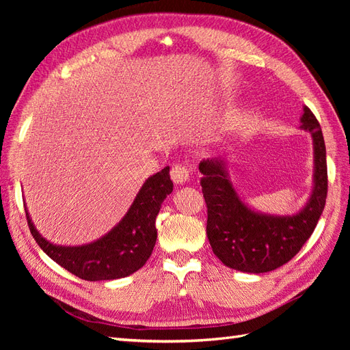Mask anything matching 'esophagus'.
<instances>
[{
    "instance_id": "obj_1",
    "label": "esophagus",
    "mask_w": 350,
    "mask_h": 350,
    "mask_svg": "<svg viewBox=\"0 0 350 350\" xmlns=\"http://www.w3.org/2000/svg\"><path fill=\"white\" fill-rule=\"evenodd\" d=\"M189 176V171L187 169V166L178 163L174 165L171 169V179L175 184H184Z\"/></svg>"
}]
</instances>
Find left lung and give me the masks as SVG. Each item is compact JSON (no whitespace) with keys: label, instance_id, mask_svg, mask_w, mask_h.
Masks as SVG:
<instances>
[{"label":"left lung","instance_id":"left-lung-1","mask_svg":"<svg viewBox=\"0 0 350 350\" xmlns=\"http://www.w3.org/2000/svg\"><path fill=\"white\" fill-rule=\"evenodd\" d=\"M301 129L314 140V189L298 215L269 216L248 208L232 187L220 159L200 162L201 191L207 206V238L225 266L247 273L276 270L301 251L319 224L327 198L325 144L320 122L304 108Z\"/></svg>","mask_w":350,"mask_h":350}]
</instances>
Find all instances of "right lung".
<instances>
[{"label": "right lung", "instance_id": "right-lung-1", "mask_svg": "<svg viewBox=\"0 0 350 350\" xmlns=\"http://www.w3.org/2000/svg\"><path fill=\"white\" fill-rule=\"evenodd\" d=\"M174 184L169 166L150 176L137 194L129 213L109 234L81 247H59L39 235L26 210L31 237L61 267L83 280H113L130 276L152 256L157 238L156 216Z\"/></svg>", "mask_w": 350, "mask_h": 350}]
</instances>
